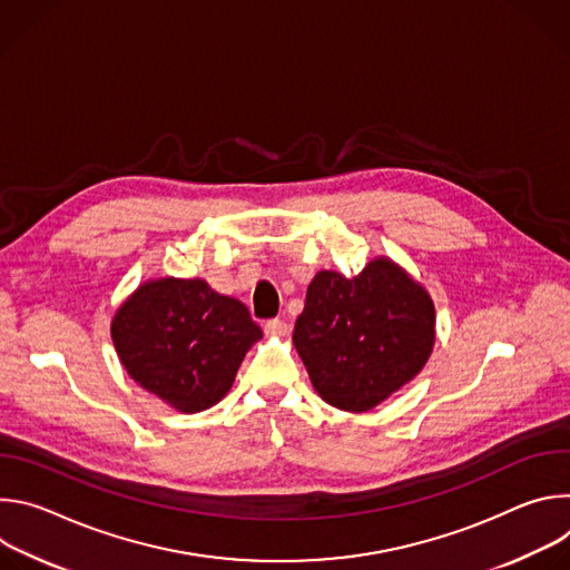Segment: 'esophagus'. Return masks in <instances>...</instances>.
Instances as JSON below:
<instances>
[{
  "label": "esophagus",
  "mask_w": 570,
  "mask_h": 570,
  "mask_svg": "<svg viewBox=\"0 0 570 570\" xmlns=\"http://www.w3.org/2000/svg\"><path fill=\"white\" fill-rule=\"evenodd\" d=\"M264 332H266L268 336H284V334L288 332V324H286V320L273 317V320H268V322L264 324Z\"/></svg>",
  "instance_id": "34e87169"
}]
</instances>
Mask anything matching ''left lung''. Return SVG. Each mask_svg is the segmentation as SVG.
<instances>
[{
    "mask_svg": "<svg viewBox=\"0 0 570 570\" xmlns=\"http://www.w3.org/2000/svg\"><path fill=\"white\" fill-rule=\"evenodd\" d=\"M293 343L324 401L365 413L420 374L435 343V308L390 259L356 277L322 271L308 284Z\"/></svg>",
    "mask_w": 570,
    "mask_h": 570,
    "instance_id": "8db88e82",
    "label": "left lung"
}]
</instances>
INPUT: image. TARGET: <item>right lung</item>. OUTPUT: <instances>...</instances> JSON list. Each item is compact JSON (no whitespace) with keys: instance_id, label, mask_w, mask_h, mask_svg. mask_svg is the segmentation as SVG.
Masks as SVG:
<instances>
[{"instance_id":"obj_1","label":"right lung","mask_w":570,"mask_h":570,"mask_svg":"<svg viewBox=\"0 0 570 570\" xmlns=\"http://www.w3.org/2000/svg\"><path fill=\"white\" fill-rule=\"evenodd\" d=\"M259 338L248 306L203 279L148 282L112 320V343L126 372L183 413L220 401Z\"/></svg>"}]
</instances>
